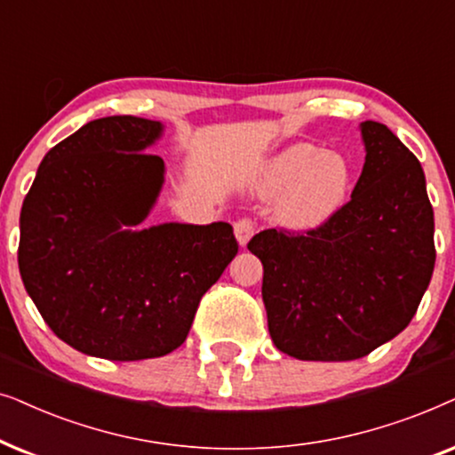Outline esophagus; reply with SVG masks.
Instances as JSON below:
<instances>
[{"label":"esophagus","instance_id":"34e87169","mask_svg":"<svg viewBox=\"0 0 455 455\" xmlns=\"http://www.w3.org/2000/svg\"><path fill=\"white\" fill-rule=\"evenodd\" d=\"M251 235H253V222L250 220V218H241V220L235 222V237H237L241 247H245L247 243H250Z\"/></svg>","mask_w":455,"mask_h":455}]
</instances>
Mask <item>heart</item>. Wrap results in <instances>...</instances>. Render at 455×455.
Wrapping results in <instances>:
<instances>
[{"label":"heart","instance_id":"obj_1","mask_svg":"<svg viewBox=\"0 0 455 455\" xmlns=\"http://www.w3.org/2000/svg\"><path fill=\"white\" fill-rule=\"evenodd\" d=\"M351 187V168L337 151L312 143H293L276 151L250 180L258 197H276L275 218L289 231H316L343 208Z\"/></svg>","mask_w":455,"mask_h":455}]
</instances>
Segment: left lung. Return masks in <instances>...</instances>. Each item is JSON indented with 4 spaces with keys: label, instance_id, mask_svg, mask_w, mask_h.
<instances>
[{
    "label": "left lung",
    "instance_id": "left-lung-1",
    "mask_svg": "<svg viewBox=\"0 0 455 455\" xmlns=\"http://www.w3.org/2000/svg\"><path fill=\"white\" fill-rule=\"evenodd\" d=\"M366 160L351 199L324 227L276 228L250 243L278 351L358 360L414 318L435 268V216L420 162L385 124H360Z\"/></svg>",
    "mask_w": 455,
    "mask_h": 455
}]
</instances>
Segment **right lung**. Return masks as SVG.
Listing matches in <instances>:
<instances>
[{
    "label": "right lung",
    "instance_id": "add662e5",
    "mask_svg": "<svg viewBox=\"0 0 455 455\" xmlns=\"http://www.w3.org/2000/svg\"><path fill=\"white\" fill-rule=\"evenodd\" d=\"M157 120H91L47 151L20 212L18 268L47 326L95 358H160L183 345L199 299L237 256L228 222H164Z\"/></svg>",
    "mask_w": 455,
    "mask_h": 455
}]
</instances>
